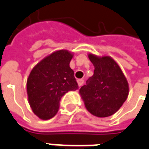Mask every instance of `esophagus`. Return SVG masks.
I'll use <instances>...</instances> for the list:
<instances>
[{
	"mask_svg": "<svg viewBox=\"0 0 149 149\" xmlns=\"http://www.w3.org/2000/svg\"><path fill=\"white\" fill-rule=\"evenodd\" d=\"M77 82H78V85H79V87H81L82 85L84 84V79H78V80H77Z\"/></svg>",
	"mask_w": 149,
	"mask_h": 149,
	"instance_id": "obj_1",
	"label": "esophagus"
}]
</instances>
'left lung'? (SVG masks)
I'll use <instances>...</instances> for the list:
<instances>
[{"label":"left lung","instance_id":"1","mask_svg":"<svg viewBox=\"0 0 149 149\" xmlns=\"http://www.w3.org/2000/svg\"><path fill=\"white\" fill-rule=\"evenodd\" d=\"M95 67L94 74L79 89L81 98L92 115L105 118L122 107L129 94L127 78L111 57H98L89 53Z\"/></svg>","mask_w":149,"mask_h":149}]
</instances>
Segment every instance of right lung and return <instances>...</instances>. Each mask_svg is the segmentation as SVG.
<instances>
[{
	"label": "right lung",
	"instance_id": "obj_1",
	"mask_svg": "<svg viewBox=\"0 0 149 149\" xmlns=\"http://www.w3.org/2000/svg\"><path fill=\"white\" fill-rule=\"evenodd\" d=\"M73 56L68 50L55 51L35 65L30 73L26 82L28 102L40 119L53 118L59 109L61 97L79 88L74 70L70 67Z\"/></svg>",
	"mask_w": 149,
	"mask_h": 149
}]
</instances>
